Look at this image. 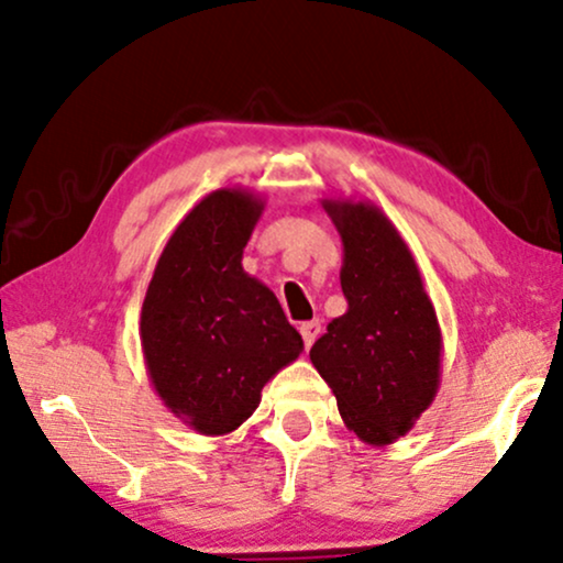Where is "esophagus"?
I'll return each mask as SVG.
<instances>
[{
	"label": "esophagus",
	"instance_id": "obj_1",
	"mask_svg": "<svg viewBox=\"0 0 563 563\" xmlns=\"http://www.w3.org/2000/svg\"><path fill=\"white\" fill-rule=\"evenodd\" d=\"M301 338H303V346L307 349H311V343L317 341V338H320V333H322V324L317 322V320H311V322H301Z\"/></svg>",
	"mask_w": 563,
	"mask_h": 563
}]
</instances>
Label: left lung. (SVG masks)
<instances>
[{"label": "left lung", "instance_id": "left-lung-1", "mask_svg": "<svg viewBox=\"0 0 563 563\" xmlns=\"http://www.w3.org/2000/svg\"><path fill=\"white\" fill-rule=\"evenodd\" d=\"M343 241L346 314L309 351L343 424L388 445L415 428L440 388L443 335L422 275L396 225L369 201L322 199Z\"/></svg>", "mask_w": 563, "mask_h": 563}]
</instances>
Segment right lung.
Returning a JSON list of instances; mask_svg holds the SVG:
<instances>
[{
	"mask_svg": "<svg viewBox=\"0 0 563 563\" xmlns=\"http://www.w3.org/2000/svg\"><path fill=\"white\" fill-rule=\"evenodd\" d=\"M262 212L246 188L207 194L162 249L141 307L148 380L199 435L239 430L303 351L273 290L241 264Z\"/></svg>",
	"mask_w": 563,
	"mask_h": 563,
	"instance_id": "add662e5",
	"label": "right lung"
}]
</instances>
